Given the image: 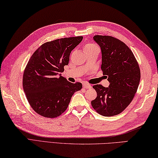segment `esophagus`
Segmentation results:
<instances>
[{
	"label": "esophagus",
	"instance_id": "esophagus-1",
	"mask_svg": "<svg viewBox=\"0 0 158 158\" xmlns=\"http://www.w3.org/2000/svg\"><path fill=\"white\" fill-rule=\"evenodd\" d=\"M83 87L84 88H90L91 85L90 84H86V83H84V84H83Z\"/></svg>",
	"mask_w": 158,
	"mask_h": 158
}]
</instances>
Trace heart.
<instances>
[{"instance_id": "b5f03b06", "label": "heart", "mask_w": 158, "mask_h": 158, "mask_svg": "<svg viewBox=\"0 0 158 158\" xmlns=\"http://www.w3.org/2000/svg\"><path fill=\"white\" fill-rule=\"evenodd\" d=\"M97 48V45H95L93 44H88L84 46V51H88L92 49H94V48Z\"/></svg>"}]
</instances>
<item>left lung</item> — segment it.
Returning a JSON list of instances; mask_svg holds the SVG:
<instances>
[{
	"label": "left lung",
	"instance_id": "1",
	"mask_svg": "<svg viewBox=\"0 0 158 158\" xmlns=\"http://www.w3.org/2000/svg\"><path fill=\"white\" fill-rule=\"evenodd\" d=\"M93 40L102 51L103 74L107 75L108 88L94 85L97 96L93 108L105 117L117 115L124 110L136 93L140 70L133 53L124 43L110 36L95 35Z\"/></svg>",
	"mask_w": 158,
	"mask_h": 158
}]
</instances>
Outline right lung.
<instances>
[{"instance_id":"1","label":"right lung","mask_w":158,"mask_h":158,"mask_svg":"<svg viewBox=\"0 0 158 158\" xmlns=\"http://www.w3.org/2000/svg\"><path fill=\"white\" fill-rule=\"evenodd\" d=\"M83 36L69 37L45 43L34 52L25 68L23 86L33 110L40 115L54 118L66 110L71 97L82 88L61 76L68 65L71 51Z\"/></svg>"}]
</instances>
